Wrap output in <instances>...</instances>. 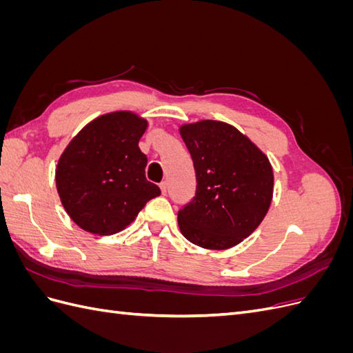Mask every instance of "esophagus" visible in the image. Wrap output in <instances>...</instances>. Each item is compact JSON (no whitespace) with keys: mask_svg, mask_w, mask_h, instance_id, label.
Instances as JSON below:
<instances>
[{"mask_svg":"<svg viewBox=\"0 0 353 353\" xmlns=\"http://www.w3.org/2000/svg\"><path fill=\"white\" fill-rule=\"evenodd\" d=\"M159 187H160V190H162V193L166 194V190H168V183H166V181H162Z\"/></svg>","mask_w":353,"mask_h":353,"instance_id":"obj_1","label":"esophagus"}]
</instances>
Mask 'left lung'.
Listing matches in <instances>:
<instances>
[{"mask_svg": "<svg viewBox=\"0 0 353 353\" xmlns=\"http://www.w3.org/2000/svg\"><path fill=\"white\" fill-rule=\"evenodd\" d=\"M179 132L197 179L196 196L178 212L179 230L203 249H230L248 239L270 209V160L228 123L200 121L183 125Z\"/></svg>", "mask_w": 353, "mask_h": 353, "instance_id": "left-lung-1", "label": "left lung"}]
</instances>
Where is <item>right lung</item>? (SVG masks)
I'll return each instance as SVG.
<instances>
[{
  "instance_id": "1",
  "label": "right lung",
  "mask_w": 353,
  "mask_h": 353,
  "mask_svg": "<svg viewBox=\"0 0 353 353\" xmlns=\"http://www.w3.org/2000/svg\"><path fill=\"white\" fill-rule=\"evenodd\" d=\"M147 121L113 112L90 122L59 159L56 185L63 208L82 230L109 236L137 218L160 188L147 181L138 141Z\"/></svg>"
}]
</instances>
